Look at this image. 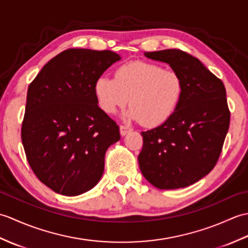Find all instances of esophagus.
<instances>
[{"label": "esophagus", "mask_w": 248, "mask_h": 248, "mask_svg": "<svg viewBox=\"0 0 248 248\" xmlns=\"http://www.w3.org/2000/svg\"><path fill=\"white\" fill-rule=\"evenodd\" d=\"M119 130H120V134L123 135V136L127 135L129 132H131V131H132V129L129 128V127H127V125H120V127H119Z\"/></svg>", "instance_id": "obj_1"}]
</instances>
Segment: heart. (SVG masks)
Wrapping results in <instances>:
<instances>
[{"label":"heart","instance_id":"1","mask_svg":"<svg viewBox=\"0 0 248 248\" xmlns=\"http://www.w3.org/2000/svg\"><path fill=\"white\" fill-rule=\"evenodd\" d=\"M184 87L179 72L155 62L134 61L116 68L114 78H98L93 93L104 113L113 114L129 101L125 118L141 121L147 127H159L180 107Z\"/></svg>","mask_w":248,"mask_h":248}]
</instances>
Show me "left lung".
I'll return each mask as SVG.
<instances>
[{
    "instance_id": "left-lung-1",
    "label": "left lung",
    "mask_w": 248,
    "mask_h": 248,
    "mask_svg": "<svg viewBox=\"0 0 248 248\" xmlns=\"http://www.w3.org/2000/svg\"><path fill=\"white\" fill-rule=\"evenodd\" d=\"M145 56L170 65L186 87L172 117L141 132L140 171L157 188L186 187L207 176L222 152L230 124L224 83L184 51L145 52Z\"/></svg>"
}]
</instances>
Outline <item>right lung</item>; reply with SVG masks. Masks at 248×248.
I'll return each instance as SVG.
<instances>
[{
    "instance_id": "right-lung-1",
    "label": "right lung",
    "mask_w": 248,
    "mask_h": 248,
    "mask_svg": "<svg viewBox=\"0 0 248 248\" xmlns=\"http://www.w3.org/2000/svg\"><path fill=\"white\" fill-rule=\"evenodd\" d=\"M120 59L108 50L68 49L30 84L21 139L31 170L55 193L77 196L102 177L105 152L120 134L93 85Z\"/></svg>"
}]
</instances>
